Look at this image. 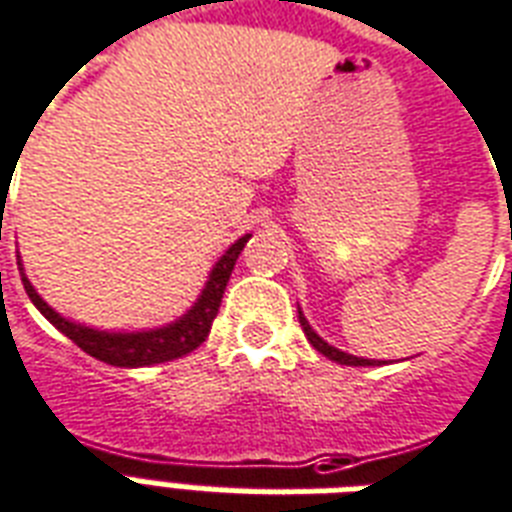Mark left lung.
I'll list each match as a JSON object with an SVG mask.
<instances>
[{"mask_svg":"<svg viewBox=\"0 0 512 512\" xmlns=\"http://www.w3.org/2000/svg\"><path fill=\"white\" fill-rule=\"evenodd\" d=\"M299 323H301V331L307 334V339H310V344L315 347L318 352H323L326 358L336 360V363H342V366H374V360H366V358H355V355H347V352L342 350H336V347H331L328 342H323L315 331L310 328V323H307V318L301 315L299 310Z\"/></svg>","mask_w":512,"mask_h":512,"instance_id":"8db88e82","label":"left lung"}]
</instances>
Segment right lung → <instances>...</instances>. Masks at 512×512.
I'll return each instance as SVG.
<instances>
[{
  "mask_svg": "<svg viewBox=\"0 0 512 512\" xmlns=\"http://www.w3.org/2000/svg\"><path fill=\"white\" fill-rule=\"evenodd\" d=\"M251 240V235L240 237L232 248L219 259V264L213 267L211 280L205 285V291L197 299L192 310L186 312L184 318L170 323L157 331H144V334H106V331H93V328H82L71 320L61 318L53 307H47L42 296L34 291V285L29 283V277L23 275V288L29 293V299L34 301L42 315L53 323L61 334H66L71 342L77 344L79 350H85L87 355L104 360L109 366L120 368H138V366H154V363H165V360H176L197 350L208 334H211L213 318L219 315L221 296L229 283V275L235 269L237 256L243 253L245 243ZM23 269V267H21Z\"/></svg>",
  "mask_w": 512,
  "mask_h": 512,
  "instance_id": "obj_1",
  "label": "right lung"
}]
</instances>
